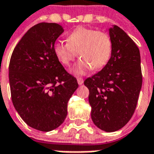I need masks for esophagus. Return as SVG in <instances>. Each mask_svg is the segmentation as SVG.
<instances>
[{"label":"esophagus","instance_id":"obj_1","mask_svg":"<svg viewBox=\"0 0 154 154\" xmlns=\"http://www.w3.org/2000/svg\"><path fill=\"white\" fill-rule=\"evenodd\" d=\"M83 82H84V80L82 79V77H77V83H78V85H82L83 84Z\"/></svg>","mask_w":154,"mask_h":154}]
</instances>
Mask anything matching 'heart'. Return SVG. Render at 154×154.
Masks as SVG:
<instances>
[{
    "instance_id": "obj_1",
    "label": "heart",
    "mask_w": 154,
    "mask_h": 154,
    "mask_svg": "<svg viewBox=\"0 0 154 154\" xmlns=\"http://www.w3.org/2000/svg\"><path fill=\"white\" fill-rule=\"evenodd\" d=\"M112 40L107 32L91 28H76L67 36V42H57L53 45L54 54L61 64L69 66L76 57L82 58L73 72L84 74L89 69H101L112 54Z\"/></svg>"
}]
</instances>
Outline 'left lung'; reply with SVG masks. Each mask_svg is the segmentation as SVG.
<instances>
[{"instance_id": "obj_1", "label": "left lung", "mask_w": 154, "mask_h": 154, "mask_svg": "<svg viewBox=\"0 0 154 154\" xmlns=\"http://www.w3.org/2000/svg\"><path fill=\"white\" fill-rule=\"evenodd\" d=\"M111 57L102 69L85 79L91 118L105 132L122 129L136 109L142 85L141 56L135 42L117 25L109 29Z\"/></svg>"}]
</instances>
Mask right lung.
<instances>
[{"label": "right lung", "instance_id": "obj_1", "mask_svg": "<svg viewBox=\"0 0 154 154\" xmlns=\"http://www.w3.org/2000/svg\"><path fill=\"white\" fill-rule=\"evenodd\" d=\"M64 32L56 23L32 26L13 49L8 67L12 101L23 121L49 132L67 116V104L77 89V79L65 69L53 52Z\"/></svg>", "mask_w": 154, "mask_h": 154}]
</instances>
